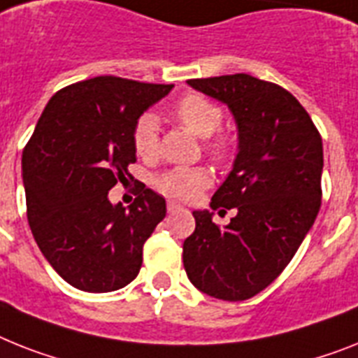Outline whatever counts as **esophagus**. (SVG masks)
Returning <instances> with one entry per match:
<instances>
[{"label":"esophagus","instance_id":"34e87169","mask_svg":"<svg viewBox=\"0 0 358 358\" xmlns=\"http://www.w3.org/2000/svg\"><path fill=\"white\" fill-rule=\"evenodd\" d=\"M179 210H185V206L179 205V203H176V201H168V212H170V214H173V212H179Z\"/></svg>","mask_w":358,"mask_h":358}]
</instances>
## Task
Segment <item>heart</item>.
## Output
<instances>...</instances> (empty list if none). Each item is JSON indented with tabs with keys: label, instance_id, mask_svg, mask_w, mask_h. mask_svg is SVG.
Masks as SVG:
<instances>
[{
	"label": "heart",
	"instance_id": "heart-1",
	"mask_svg": "<svg viewBox=\"0 0 358 358\" xmlns=\"http://www.w3.org/2000/svg\"><path fill=\"white\" fill-rule=\"evenodd\" d=\"M173 115L196 137L206 138L205 148L206 152L210 153V157H214L215 161H225L229 157L232 152V138L227 135L212 137L223 122V111L220 106L214 104L210 99H206L203 94L190 93L177 102ZM131 143L138 157L152 159L157 153V119L153 115H143L135 122ZM153 185L164 196L181 201H192L212 185V173L205 166H176L159 173L153 179Z\"/></svg>",
	"mask_w": 358,
	"mask_h": 358
}]
</instances>
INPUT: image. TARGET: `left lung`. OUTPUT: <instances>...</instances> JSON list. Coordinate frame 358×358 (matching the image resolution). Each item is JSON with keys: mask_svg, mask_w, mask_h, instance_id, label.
<instances>
[{"mask_svg": "<svg viewBox=\"0 0 358 358\" xmlns=\"http://www.w3.org/2000/svg\"><path fill=\"white\" fill-rule=\"evenodd\" d=\"M188 84L234 115L238 155L210 206L238 214L221 229L212 212H194L196 230L185 239L182 264L201 292L239 302L278 278L317 220L322 137L303 106L273 82L238 73Z\"/></svg>", "mask_w": 358, "mask_h": 358, "instance_id": "obj_1", "label": "left lung"}]
</instances>
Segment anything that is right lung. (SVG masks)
I'll return each instance as SVG.
<instances>
[{"instance_id": "obj_1", "label": "right lung", "mask_w": 358, "mask_h": 358, "mask_svg": "<svg viewBox=\"0 0 358 358\" xmlns=\"http://www.w3.org/2000/svg\"><path fill=\"white\" fill-rule=\"evenodd\" d=\"M172 87L119 76L67 85L52 94L23 150L32 236L80 291H117L137 278L144 243L166 215L164 197L143 182L128 208L111 205L108 192L131 177L135 122Z\"/></svg>"}]
</instances>
